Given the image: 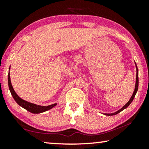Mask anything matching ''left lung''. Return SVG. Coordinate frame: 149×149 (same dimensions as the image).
Instances as JSON below:
<instances>
[{
  "mask_svg": "<svg viewBox=\"0 0 149 149\" xmlns=\"http://www.w3.org/2000/svg\"><path fill=\"white\" fill-rule=\"evenodd\" d=\"M135 64H136V85H135V89H134V91L133 94H132V95L131 98H130V100L127 102V103L126 104H125V106H123V107H122L121 109L119 110V111H118L115 112V113H111V114H107V113H105V114H104L105 115L111 116V115H117V114L119 113L120 112H121L122 111H123L124 109H126V108H127V107H128V106H129V105L130 104L132 103V102L133 101V100H134V97H135V95H136V93H137V91H138V70L137 65H136V63H135Z\"/></svg>",
  "mask_w": 149,
  "mask_h": 149,
  "instance_id": "obj_1",
  "label": "left lung"
}]
</instances>
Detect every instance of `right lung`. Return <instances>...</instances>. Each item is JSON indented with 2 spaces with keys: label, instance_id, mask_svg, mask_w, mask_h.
Instances as JSON below:
<instances>
[{
  "label": "right lung",
  "instance_id": "right-lung-1",
  "mask_svg": "<svg viewBox=\"0 0 149 149\" xmlns=\"http://www.w3.org/2000/svg\"><path fill=\"white\" fill-rule=\"evenodd\" d=\"M8 84H9V88L10 91H11L12 96H13L16 102H17L20 107H22V108H24V109L27 110L28 111L30 112V113H34V114L43 113V112L48 111V110L52 109L53 107H54L55 106L57 105V104H52V105L44 106V107H42V106L36 105V104H34L28 102L27 101L24 100L23 99H22L21 97L18 96L17 93H15V91H14L13 86H12L11 85L9 72V74H8Z\"/></svg>",
  "mask_w": 149,
  "mask_h": 149
}]
</instances>
